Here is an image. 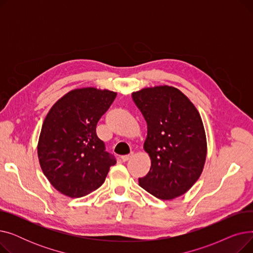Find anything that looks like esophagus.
Wrapping results in <instances>:
<instances>
[{
	"mask_svg": "<svg viewBox=\"0 0 253 253\" xmlns=\"http://www.w3.org/2000/svg\"><path fill=\"white\" fill-rule=\"evenodd\" d=\"M133 155H134V153L133 152H131L129 155H124V156H121V160L123 161V162H126V161H128V160H130V159L133 157Z\"/></svg>",
	"mask_w": 253,
	"mask_h": 253,
	"instance_id": "esophagus-1",
	"label": "esophagus"
}]
</instances>
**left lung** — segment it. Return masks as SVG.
<instances>
[{"label": "left lung", "instance_id": "left-lung-1", "mask_svg": "<svg viewBox=\"0 0 253 253\" xmlns=\"http://www.w3.org/2000/svg\"><path fill=\"white\" fill-rule=\"evenodd\" d=\"M132 99L148 125L143 150L151 159L139 185L172 200L187 193L203 171L207 140L201 116L187 95L168 85L132 92Z\"/></svg>", "mask_w": 253, "mask_h": 253}]
</instances>
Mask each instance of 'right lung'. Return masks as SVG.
<instances>
[{
    "label": "right lung",
    "mask_w": 253,
    "mask_h": 253,
    "mask_svg": "<svg viewBox=\"0 0 253 253\" xmlns=\"http://www.w3.org/2000/svg\"><path fill=\"white\" fill-rule=\"evenodd\" d=\"M117 92L94 87L77 88L59 98L48 112L38 142V158L52 187L80 198L104 182L115 159L104 151L96 125Z\"/></svg>",
    "instance_id": "right-lung-1"
}]
</instances>
